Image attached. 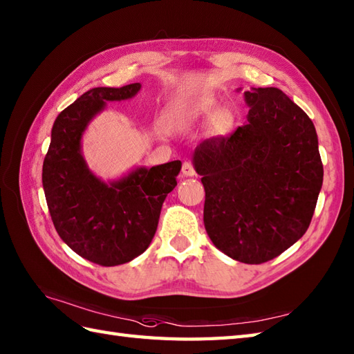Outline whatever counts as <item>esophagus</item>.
I'll return each instance as SVG.
<instances>
[{"label": "esophagus", "mask_w": 354, "mask_h": 354, "mask_svg": "<svg viewBox=\"0 0 354 354\" xmlns=\"http://www.w3.org/2000/svg\"><path fill=\"white\" fill-rule=\"evenodd\" d=\"M183 176H196V169H194L193 162L184 161V164H183Z\"/></svg>", "instance_id": "esophagus-1"}]
</instances>
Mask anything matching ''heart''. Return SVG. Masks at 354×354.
<instances>
[{
    "label": "heart",
    "instance_id": "heart-1",
    "mask_svg": "<svg viewBox=\"0 0 354 354\" xmlns=\"http://www.w3.org/2000/svg\"><path fill=\"white\" fill-rule=\"evenodd\" d=\"M185 123L201 122V120L209 118V131L217 135L227 133L232 129L236 123V112L230 106L219 109V104L212 97H201L193 100L178 111Z\"/></svg>",
    "mask_w": 354,
    "mask_h": 354
}]
</instances>
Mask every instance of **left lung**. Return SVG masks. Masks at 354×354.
I'll return each instance as SVG.
<instances>
[{
    "mask_svg": "<svg viewBox=\"0 0 354 354\" xmlns=\"http://www.w3.org/2000/svg\"><path fill=\"white\" fill-rule=\"evenodd\" d=\"M248 123L194 150L204 223L216 248L248 265L272 260L304 236L322 185L312 120L278 88L245 91Z\"/></svg>",
    "mask_w": 354,
    "mask_h": 354,
    "instance_id": "obj_1",
    "label": "left lung"
}]
</instances>
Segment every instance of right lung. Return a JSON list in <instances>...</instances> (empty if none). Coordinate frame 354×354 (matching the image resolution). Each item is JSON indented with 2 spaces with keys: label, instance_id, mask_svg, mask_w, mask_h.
Here are the masks:
<instances>
[{
  "label": "right lung",
  "instance_id": "obj_1",
  "mask_svg": "<svg viewBox=\"0 0 354 354\" xmlns=\"http://www.w3.org/2000/svg\"><path fill=\"white\" fill-rule=\"evenodd\" d=\"M140 84L93 88L57 115L44 158L42 184L53 225L71 250L100 266H118L147 250L165 196L176 187L181 161L137 169L104 184L80 153L86 124L106 102L135 95Z\"/></svg>",
  "mask_w": 354,
  "mask_h": 354
}]
</instances>
